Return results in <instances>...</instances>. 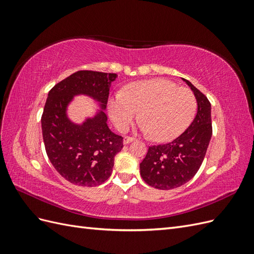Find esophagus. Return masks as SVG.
I'll return each mask as SVG.
<instances>
[{"mask_svg": "<svg viewBox=\"0 0 254 254\" xmlns=\"http://www.w3.org/2000/svg\"><path fill=\"white\" fill-rule=\"evenodd\" d=\"M132 141H134V137H132V136H125L124 137V144H128Z\"/></svg>", "mask_w": 254, "mask_h": 254, "instance_id": "obj_1", "label": "esophagus"}]
</instances>
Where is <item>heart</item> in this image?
Masks as SVG:
<instances>
[{
    "label": "heart",
    "mask_w": 254,
    "mask_h": 254,
    "mask_svg": "<svg viewBox=\"0 0 254 254\" xmlns=\"http://www.w3.org/2000/svg\"><path fill=\"white\" fill-rule=\"evenodd\" d=\"M196 109L193 92L164 78L133 82L109 103L110 117L120 131H126L140 112L142 130L159 142L180 135Z\"/></svg>",
    "instance_id": "1"
}]
</instances>
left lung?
Wrapping results in <instances>:
<instances>
[{"label": "left lung", "mask_w": 254, "mask_h": 254, "mask_svg": "<svg viewBox=\"0 0 254 254\" xmlns=\"http://www.w3.org/2000/svg\"><path fill=\"white\" fill-rule=\"evenodd\" d=\"M183 80L197 99L198 110L194 121L174 141L149 146L140 163L143 180L158 190L179 188L193 178L202 164L212 136L209 99L189 80Z\"/></svg>", "instance_id": "8db88e82"}]
</instances>
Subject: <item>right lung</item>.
Wrapping results in <instances>:
<instances>
[{
  "instance_id": "add662e5",
  "label": "right lung",
  "mask_w": 254,
  "mask_h": 254,
  "mask_svg": "<svg viewBox=\"0 0 254 254\" xmlns=\"http://www.w3.org/2000/svg\"><path fill=\"white\" fill-rule=\"evenodd\" d=\"M114 73L78 71L61 80L49 92L41 117L45 151L55 170L65 180L80 187H96L109 178L114 157L123 148V137L107 125L104 111L81 125L67 119L66 107L74 95L86 94L108 103Z\"/></svg>"
}]
</instances>
